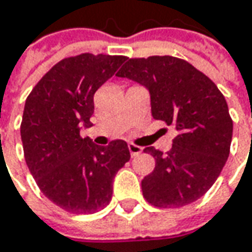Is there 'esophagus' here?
Here are the masks:
<instances>
[{"label":"esophagus","mask_w":252,"mask_h":252,"mask_svg":"<svg viewBox=\"0 0 252 252\" xmlns=\"http://www.w3.org/2000/svg\"><path fill=\"white\" fill-rule=\"evenodd\" d=\"M128 149H129V152H131V156H132V158L138 156L139 153H142V148H141V146H138V145H135V143H128Z\"/></svg>","instance_id":"34e87169"}]
</instances>
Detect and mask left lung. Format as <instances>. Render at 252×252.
<instances>
[{
  "mask_svg": "<svg viewBox=\"0 0 252 252\" xmlns=\"http://www.w3.org/2000/svg\"><path fill=\"white\" fill-rule=\"evenodd\" d=\"M117 76L145 86L155 120L174 126L166 155L153 146L156 166L142 180L145 199L158 208L191 204L213 186L230 153L233 121L218 86L186 60L171 56L128 58Z\"/></svg>",
  "mask_w": 252,
  "mask_h": 252,
  "instance_id": "1",
  "label": "left lung"
}]
</instances>
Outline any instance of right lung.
<instances>
[{
  "label": "right lung",
  "mask_w": 252,
  "mask_h": 252,
  "mask_svg": "<svg viewBox=\"0 0 252 252\" xmlns=\"http://www.w3.org/2000/svg\"><path fill=\"white\" fill-rule=\"evenodd\" d=\"M124 56L79 54L57 63L28 96L21 138L40 191L68 212L94 213L111 201L113 178L131 155L123 139L99 146L81 136L91 126L93 96Z\"/></svg>",
  "instance_id": "obj_1"
}]
</instances>
